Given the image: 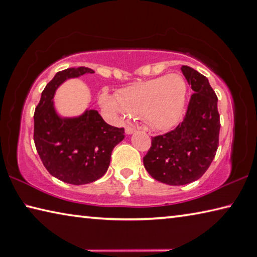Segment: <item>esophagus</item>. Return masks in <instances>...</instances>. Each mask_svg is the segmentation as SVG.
<instances>
[{"label":"esophagus","mask_w":257,"mask_h":257,"mask_svg":"<svg viewBox=\"0 0 257 257\" xmlns=\"http://www.w3.org/2000/svg\"><path fill=\"white\" fill-rule=\"evenodd\" d=\"M124 132H125V134H127V135H132V134L136 133V130L134 129L133 127H129V125H127V127H125V129H124Z\"/></svg>","instance_id":"obj_1"}]
</instances>
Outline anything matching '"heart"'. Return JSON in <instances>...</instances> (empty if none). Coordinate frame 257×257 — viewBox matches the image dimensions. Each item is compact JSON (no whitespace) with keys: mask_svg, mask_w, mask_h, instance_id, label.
Returning <instances> with one entry per match:
<instances>
[{"mask_svg":"<svg viewBox=\"0 0 257 257\" xmlns=\"http://www.w3.org/2000/svg\"><path fill=\"white\" fill-rule=\"evenodd\" d=\"M185 98V81L181 75L172 73L123 88L117 96L103 92L99 104L120 120L143 115L151 127L168 130L182 116Z\"/></svg>","mask_w":257,"mask_h":257,"instance_id":"obj_1","label":"heart"}]
</instances>
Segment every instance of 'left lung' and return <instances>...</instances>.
Wrapping results in <instances>:
<instances>
[{
  "label": "left lung",
  "instance_id": "obj_1",
  "mask_svg": "<svg viewBox=\"0 0 257 257\" xmlns=\"http://www.w3.org/2000/svg\"><path fill=\"white\" fill-rule=\"evenodd\" d=\"M181 71L194 93L186 115L173 132L152 138L143 159L154 180L168 185H185L200 178L214 160L218 146L217 96L206 76L183 65Z\"/></svg>",
  "mask_w": 257,
  "mask_h": 257
}]
</instances>
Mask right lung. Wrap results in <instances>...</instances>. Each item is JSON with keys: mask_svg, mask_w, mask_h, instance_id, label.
<instances>
[{"mask_svg": "<svg viewBox=\"0 0 257 257\" xmlns=\"http://www.w3.org/2000/svg\"><path fill=\"white\" fill-rule=\"evenodd\" d=\"M92 73L88 67L57 73L41 93L34 113V143L41 161L52 176L73 185L104 176L113 149L124 138V129L107 124L96 109L85 108L76 116H64L57 111V89L67 80Z\"/></svg>", "mask_w": 257, "mask_h": 257, "instance_id": "add662e5", "label": "right lung"}]
</instances>
